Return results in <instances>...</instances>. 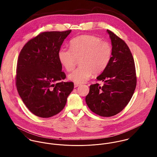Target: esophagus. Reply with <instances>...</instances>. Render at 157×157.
Here are the masks:
<instances>
[{
	"instance_id": "1",
	"label": "esophagus",
	"mask_w": 157,
	"mask_h": 157,
	"mask_svg": "<svg viewBox=\"0 0 157 157\" xmlns=\"http://www.w3.org/2000/svg\"><path fill=\"white\" fill-rule=\"evenodd\" d=\"M80 85L78 84V83H74V88H77L78 86H79Z\"/></svg>"
}]
</instances>
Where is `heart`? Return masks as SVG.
Listing matches in <instances>:
<instances>
[{
    "label": "heart",
    "instance_id": "1",
    "mask_svg": "<svg viewBox=\"0 0 157 157\" xmlns=\"http://www.w3.org/2000/svg\"><path fill=\"white\" fill-rule=\"evenodd\" d=\"M112 54L111 44L100 38L90 35L73 39L70 49L61 48L58 58L67 72L72 71L79 60L80 67L69 75V78L75 83H85L92 73L98 75L108 67Z\"/></svg>",
    "mask_w": 157,
    "mask_h": 157
}]
</instances>
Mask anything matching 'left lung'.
<instances>
[{"label":"left lung","instance_id":"left-lung-1","mask_svg":"<svg viewBox=\"0 0 157 157\" xmlns=\"http://www.w3.org/2000/svg\"><path fill=\"white\" fill-rule=\"evenodd\" d=\"M111 39V59L97 81L104 82L90 86L86 103L90 111L105 117L121 112L130 101L136 86L134 60L125 42L107 29Z\"/></svg>","mask_w":157,"mask_h":157}]
</instances>
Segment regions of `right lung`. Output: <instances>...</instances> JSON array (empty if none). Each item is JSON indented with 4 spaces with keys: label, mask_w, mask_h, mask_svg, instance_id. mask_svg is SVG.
I'll list each match as a JSON object with an SVG mask.
<instances>
[{
    "label": "right lung",
    "mask_w": 157,
    "mask_h": 157,
    "mask_svg": "<svg viewBox=\"0 0 157 157\" xmlns=\"http://www.w3.org/2000/svg\"><path fill=\"white\" fill-rule=\"evenodd\" d=\"M71 30L39 34L23 46L18 57L16 85L27 108L35 115L49 118L65 108L74 89L65 82L58 53Z\"/></svg>",
    "instance_id": "right-lung-1"
}]
</instances>
